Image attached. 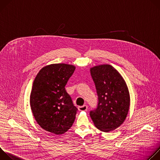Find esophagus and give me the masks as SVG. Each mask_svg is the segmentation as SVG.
I'll list each match as a JSON object with an SVG mask.
<instances>
[{"label": "esophagus", "instance_id": "1", "mask_svg": "<svg viewBox=\"0 0 160 160\" xmlns=\"http://www.w3.org/2000/svg\"><path fill=\"white\" fill-rule=\"evenodd\" d=\"M78 108L79 111H86L88 108H87V106L83 105V106H79Z\"/></svg>", "mask_w": 160, "mask_h": 160}]
</instances>
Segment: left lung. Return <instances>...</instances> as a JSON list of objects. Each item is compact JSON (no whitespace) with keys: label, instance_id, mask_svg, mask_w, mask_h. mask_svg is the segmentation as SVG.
<instances>
[{"label":"left lung","instance_id":"left-lung-1","mask_svg":"<svg viewBox=\"0 0 160 160\" xmlns=\"http://www.w3.org/2000/svg\"><path fill=\"white\" fill-rule=\"evenodd\" d=\"M90 71L98 96L97 108L90 111V118L101 131L115 130L124 122L128 112L127 85L120 73L109 64L96 66Z\"/></svg>","mask_w":160,"mask_h":160}]
</instances>
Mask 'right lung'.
<instances>
[{"instance_id": "1", "label": "right lung", "mask_w": 160, "mask_h": 160, "mask_svg": "<svg viewBox=\"0 0 160 160\" xmlns=\"http://www.w3.org/2000/svg\"><path fill=\"white\" fill-rule=\"evenodd\" d=\"M75 66L64 63L45 66L37 75L30 94L33 117L45 130L60 135L72 126L78 109L65 90Z\"/></svg>"}]
</instances>
